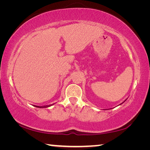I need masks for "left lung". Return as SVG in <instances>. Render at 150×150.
<instances>
[{
	"instance_id": "left-lung-1",
	"label": "left lung",
	"mask_w": 150,
	"mask_h": 150,
	"mask_svg": "<svg viewBox=\"0 0 150 150\" xmlns=\"http://www.w3.org/2000/svg\"><path fill=\"white\" fill-rule=\"evenodd\" d=\"M126 100H124V102H125V101H126ZM124 102H123V103H124ZM122 103H121V104H120V105H122Z\"/></svg>"
}]
</instances>
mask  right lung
I'll return each mask as SVG.
<instances>
[{
    "label": "right lung",
    "instance_id": "right-lung-1",
    "mask_svg": "<svg viewBox=\"0 0 150 150\" xmlns=\"http://www.w3.org/2000/svg\"><path fill=\"white\" fill-rule=\"evenodd\" d=\"M54 105V104H53ZM53 105H46V106H34L35 107H38V108H47V107H49V106H51Z\"/></svg>",
    "mask_w": 150,
    "mask_h": 150
}]
</instances>
